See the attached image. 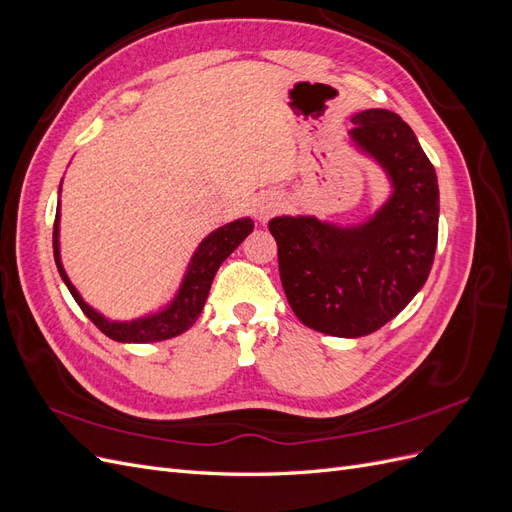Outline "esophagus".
<instances>
[{
    "label": "esophagus",
    "mask_w": 512,
    "mask_h": 512,
    "mask_svg": "<svg viewBox=\"0 0 512 512\" xmlns=\"http://www.w3.org/2000/svg\"><path fill=\"white\" fill-rule=\"evenodd\" d=\"M275 207H277V203H273L271 198H269V200H262V203L258 205V215H260V220H267L269 215L275 211Z\"/></svg>",
    "instance_id": "1"
}]
</instances>
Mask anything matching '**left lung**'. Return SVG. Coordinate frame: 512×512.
<instances>
[{
  "mask_svg": "<svg viewBox=\"0 0 512 512\" xmlns=\"http://www.w3.org/2000/svg\"><path fill=\"white\" fill-rule=\"evenodd\" d=\"M352 123V143L393 185L374 218L350 228L312 215L269 222L294 316L335 337H363L393 320L427 282L438 245V177L412 128L384 108Z\"/></svg>",
  "mask_w": 512,
  "mask_h": 512,
  "instance_id": "obj_1",
  "label": "left lung"
}]
</instances>
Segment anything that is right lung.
<instances>
[{
	"instance_id": "1",
	"label": "right lung",
	"mask_w": 512,
	"mask_h": 512,
	"mask_svg": "<svg viewBox=\"0 0 512 512\" xmlns=\"http://www.w3.org/2000/svg\"><path fill=\"white\" fill-rule=\"evenodd\" d=\"M252 230H254V222L250 218H241L218 230H213L194 252L190 267L185 271V277L179 292L175 294V299L170 301L162 312L138 318V320H130V322L108 320L102 314H98L94 307H89L83 301L79 290H76L68 280L64 265H61V258H59V209L55 213V226H53V254H55V265L59 269L61 280H64V284L68 286L74 301L79 303L83 314L94 322L106 337H111L115 342H123V344H149V342H162V339L177 337L192 327V324L198 320L200 312H203L215 273H218L222 262L237 250L241 241L250 235Z\"/></svg>"
}]
</instances>
